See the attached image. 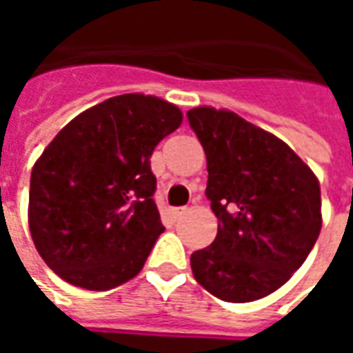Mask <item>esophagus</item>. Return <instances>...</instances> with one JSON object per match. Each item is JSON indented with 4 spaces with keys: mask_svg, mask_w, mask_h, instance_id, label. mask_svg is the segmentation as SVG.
<instances>
[{
    "mask_svg": "<svg viewBox=\"0 0 353 353\" xmlns=\"http://www.w3.org/2000/svg\"><path fill=\"white\" fill-rule=\"evenodd\" d=\"M185 212H187V208H170L168 215L172 217V219H174V221H176V219H179V217H181Z\"/></svg>",
    "mask_w": 353,
    "mask_h": 353,
    "instance_id": "esophagus-1",
    "label": "esophagus"
}]
</instances>
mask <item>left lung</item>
Listing matches in <instances>:
<instances>
[{
  "instance_id": "8db88e82",
  "label": "left lung",
  "mask_w": 353,
  "mask_h": 353,
  "mask_svg": "<svg viewBox=\"0 0 353 353\" xmlns=\"http://www.w3.org/2000/svg\"><path fill=\"white\" fill-rule=\"evenodd\" d=\"M187 119L206 153V196L219 221L214 242L191 255L192 274L227 303L263 299L318 240V177L288 143L232 111L204 105Z\"/></svg>"
}]
</instances>
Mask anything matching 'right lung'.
Masks as SVG:
<instances>
[{"label": "right lung", "instance_id": "right-lung-1", "mask_svg": "<svg viewBox=\"0 0 353 353\" xmlns=\"http://www.w3.org/2000/svg\"><path fill=\"white\" fill-rule=\"evenodd\" d=\"M181 121L170 101L123 94L83 111L43 151L28 223L35 250L62 280L108 291L143 268L164 230L149 159Z\"/></svg>", "mask_w": 353, "mask_h": 353}]
</instances>
